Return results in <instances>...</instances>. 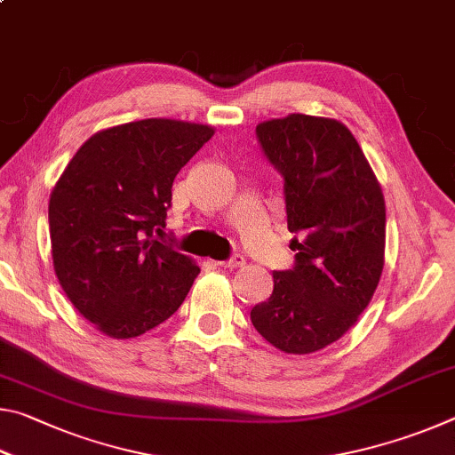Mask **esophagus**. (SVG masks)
I'll return each instance as SVG.
<instances>
[{"mask_svg":"<svg viewBox=\"0 0 455 455\" xmlns=\"http://www.w3.org/2000/svg\"><path fill=\"white\" fill-rule=\"evenodd\" d=\"M217 265L225 267V268H241V267H244V257L235 255L233 259H228V260H219Z\"/></svg>","mask_w":455,"mask_h":455,"instance_id":"1","label":"esophagus"}]
</instances>
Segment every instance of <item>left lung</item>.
<instances>
[{"mask_svg":"<svg viewBox=\"0 0 455 455\" xmlns=\"http://www.w3.org/2000/svg\"><path fill=\"white\" fill-rule=\"evenodd\" d=\"M284 179L291 271L273 273V295L251 321L273 347L309 355L355 325L385 263V200L351 130L335 118L289 114L257 126Z\"/></svg>","mask_w":455,"mask_h":455,"instance_id":"left-lung-1","label":"left lung"}]
</instances>
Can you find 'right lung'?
<instances>
[{
  "label": "right lung",
  "mask_w": 455,
  "mask_h": 455,
  "mask_svg": "<svg viewBox=\"0 0 455 455\" xmlns=\"http://www.w3.org/2000/svg\"><path fill=\"white\" fill-rule=\"evenodd\" d=\"M214 128L146 118L92 134L53 187L48 219L53 271L100 333L132 339L164 323L200 268L154 238L172 182Z\"/></svg>",
  "instance_id": "1"
}]
</instances>
